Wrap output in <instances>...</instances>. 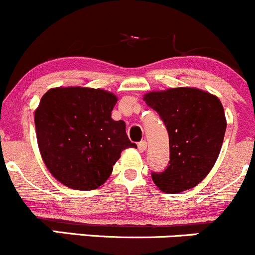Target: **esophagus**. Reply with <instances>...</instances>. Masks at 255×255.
Here are the masks:
<instances>
[{
    "mask_svg": "<svg viewBox=\"0 0 255 255\" xmlns=\"http://www.w3.org/2000/svg\"><path fill=\"white\" fill-rule=\"evenodd\" d=\"M145 149H147V142H145V140H140V142L138 143V150H139V152H144Z\"/></svg>",
    "mask_w": 255,
    "mask_h": 255,
    "instance_id": "1",
    "label": "esophagus"
}]
</instances>
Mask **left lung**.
Listing matches in <instances>:
<instances>
[{
    "mask_svg": "<svg viewBox=\"0 0 255 255\" xmlns=\"http://www.w3.org/2000/svg\"><path fill=\"white\" fill-rule=\"evenodd\" d=\"M143 100L169 135V163L163 172H152L154 184L170 194L196 187L211 172L223 144L227 121L221 101L189 87L150 92Z\"/></svg>",
    "mask_w": 255,
    "mask_h": 255,
    "instance_id": "1",
    "label": "left lung"
}]
</instances>
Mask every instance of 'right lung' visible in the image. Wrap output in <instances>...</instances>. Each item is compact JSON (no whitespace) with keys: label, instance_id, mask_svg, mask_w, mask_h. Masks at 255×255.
<instances>
[{"label":"right lung","instance_id":"1","mask_svg":"<svg viewBox=\"0 0 255 255\" xmlns=\"http://www.w3.org/2000/svg\"><path fill=\"white\" fill-rule=\"evenodd\" d=\"M117 97L103 90L58 87L41 98L34 112L44 164L66 187L96 189L113 170L128 139L126 123L111 118Z\"/></svg>","mask_w":255,"mask_h":255}]
</instances>
